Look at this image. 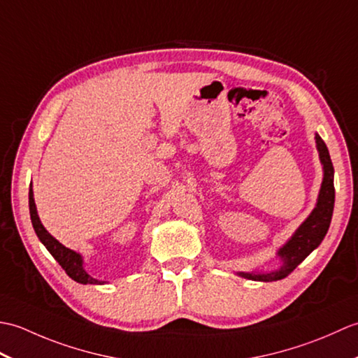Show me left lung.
<instances>
[{
    "label": "left lung",
    "instance_id": "8db88e82",
    "mask_svg": "<svg viewBox=\"0 0 358 358\" xmlns=\"http://www.w3.org/2000/svg\"><path fill=\"white\" fill-rule=\"evenodd\" d=\"M315 143L318 157H320V163L323 166V181L320 192H318L315 208L305 222L296 227L292 237L277 250V255L281 260V266L278 269L271 272H237V275L254 281L281 280L287 277L314 249L320 246L332 220L336 189H334V166L329 157V150L318 134H315Z\"/></svg>",
    "mask_w": 358,
    "mask_h": 358
}]
</instances>
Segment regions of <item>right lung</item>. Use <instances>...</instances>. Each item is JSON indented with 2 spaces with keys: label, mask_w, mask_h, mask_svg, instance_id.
Instances as JSON below:
<instances>
[{
  "label": "right lung",
  "mask_w": 358,
  "mask_h": 358,
  "mask_svg": "<svg viewBox=\"0 0 358 358\" xmlns=\"http://www.w3.org/2000/svg\"><path fill=\"white\" fill-rule=\"evenodd\" d=\"M29 210H30V220H32V226L35 229L36 237L40 238V241L45 246V249L49 250L52 257L59 263V266L66 271L67 275H69L72 280L77 281V283L81 285H104L106 281L96 280L94 277H90L89 273L85 269V262H83L81 254L75 252V250L66 248L62 245L55 237L45 231V227L43 226L40 217H38L36 206H35V200H34V191H32V185H30L29 189Z\"/></svg>",
  "instance_id": "right-lung-1"
}]
</instances>
